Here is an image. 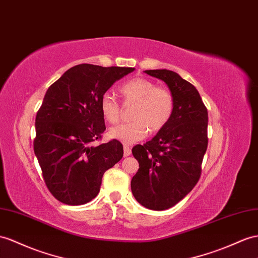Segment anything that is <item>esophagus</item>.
I'll return each mask as SVG.
<instances>
[{"mask_svg":"<svg viewBox=\"0 0 258 258\" xmlns=\"http://www.w3.org/2000/svg\"><path fill=\"white\" fill-rule=\"evenodd\" d=\"M123 149H124V157H127L132 154V150H131L130 146H127V145H124Z\"/></svg>","mask_w":258,"mask_h":258,"instance_id":"34e87169","label":"esophagus"}]
</instances>
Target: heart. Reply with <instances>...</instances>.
I'll use <instances>...</instances> for the list:
<instances>
[{
  "label": "heart",
  "mask_w": 258,
  "mask_h": 258,
  "mask_svg": "<svg viewBox=\"0 0 258 258\" xmlns=\"http://www.w3.org/2000/svg\"><path fill=\"white\" fill-rule=\"evenodd\" d=\"M120 94L124 105L134 104L131 111L132 122L111 128L109 135L124 145H133L150 133H158L167 126L174 111V96L168 87L157 86L148 78L136 77L123 84ZM100 111L110 124L120 122L122 107L109 92L100 98Z\"/></svg>",
  "instance_id": "1"
}]
</instances>
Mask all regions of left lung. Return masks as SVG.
<instances>
[{
  "instance_id": "1",
  "label": "left lung",
  "mask_w": 258,
  "mask_h": 258,
  "mask_svg": "<svg viewBox=\"0 0 258 258\" xmlns=\"http://www.w3.org/2000/svg\"><path fill=\"white\" fill-rule=\"evenodd\" d=\"M166 83L174 96L170 122L153 140L132 149L140 169L131 182L136 201L166 210L194 188L208 146V112L194 86L169 70L145 71Z\"/></svg>"
}]
</instances>
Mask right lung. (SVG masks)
<instances>
[{
  "mask_svg": "<svg viewBox=\"0 0 258 258\" xmlns=\"http://www.w3.org/2000/svg\"><path fill=\"white\" fill-rule=\"evenodd\" d=\"M133 68L73 66L45 92L36 116L34 150L45 185L63 204L90 202L100 190L104 172L123 157L112 140L94 146L105 131L100 98Z\"/></svg>",
  "mask_w": 258,
  "mask_h": 258,
  "instance_id": "add662e5",
  "label": "right lung"
}]
</instances>
